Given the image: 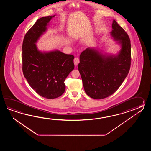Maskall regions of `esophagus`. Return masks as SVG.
Instances as JSON below:
<instances>
[{"mask_svg": "<svg viewBox=\"0 0 151 151\" xmlns=\"http://www.w3.org/2000/svg\"><path fill=\"white\" fill-rule=\"evenodd\" d=\"M79 58H78V57H75V58L74 59V64L76 66H77L79 64Z\"/></svg>", "mask_w": 151, "mask_h": 151, "instance_id": "1", "label": "esophagus"}]
</instances>
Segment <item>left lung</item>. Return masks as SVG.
<instances>
[{"instance_id": "obj_1", "label": "left lung", "mask_w": 151, "mask_h": 151, "mask_svg": "<svg viewBox=\"0 0 151 151\" xmlns=\"http://www.w3.org/2000/svg\"><path fill=\"white\" fill-rule=\"evenodd\" d=\"M111 35L122 44L117 56L106 57L97 50L86 48L80 55L78 70L87 94L95 99L111 96L121 86L131 63V45L127 33L116 23L112 24Z\"/></svg>"}]
</instances>
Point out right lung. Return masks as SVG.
<instances>
[{
	"label": "right lung",
	"instance_id": "right-lung-1",
	"mask_svg": "<svg viewBox=\"0 0 151 151\" xmlns=\"http://www.w3.org/2000/svg\"><path fill=\"white\" fill-rule=\"evenodd\" d=\"M53 16L37 20L23 40L22 70L29 86L39 95L55 99L64 93L65 80L74 68V55L59 51L42 53L35 43Z\"/></svg>",
	"mask_w": 151,
	"mask_h": 151
}]
</instances>
